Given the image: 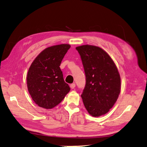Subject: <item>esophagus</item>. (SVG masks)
I'll return each instance as SVG.
<instances>
[{"label": "esophagus", "mask_w": 147, "mask_h": 147, "mask_svg": "<svg viewBox=\"0 0 147 147\" xmlns=\"http://www.w3.org/2000/svg\"><path fill=\"white\" fill-rule=\"evenodd\" d=\"M75 86H76V84H75V83H73V84H70V88H71V89H74Z\"/></svg>", "instance_id": "1"}]
</instances>
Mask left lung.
Instances as JSON below:
<instances>
[{"instance_id":"8db88e82","label":"left lung","mask_w":147,"mask_h":147,"mask_svg":"<svg viewBox=\"0 0 147 147\" xmlns=\"http://www.w3.org/2000/svg\"><path fill=\"white\" fill-rule=\"evenodd\" d=\"M81 58L86 84L81 98L85 108L94 117L110 111L121 89L120 76L111 57L100 47L83 45L76 47Z\"/></svg>"}]
</instances>
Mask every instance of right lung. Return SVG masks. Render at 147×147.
I'll return each instance as SVG.
<instances>
[{
  "mask_svg": "<svg viewBox=\"0 0 147 147\" xmlns=\"http://www.w3.org/2000/svg\"><path fill=\"white\" fill-rule=\"evenodd\" d=\"M70 47L69 44H63L47 47L30 65L27 76V88L33 101L39 107L54 108L70 91L59 67Z\"/></svg>",
  "mask_w": 147,
  "mask_h": 147,
  "instance_id": "add662e5",
  "label": "right lung"
}]
</instances>
